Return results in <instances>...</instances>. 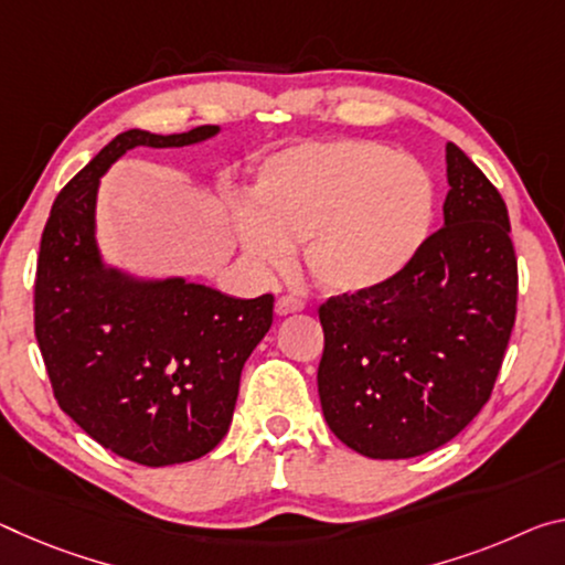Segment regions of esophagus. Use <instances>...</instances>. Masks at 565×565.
I'll return each instance as SVG.
<instances>
[{
  "label": "esophagus",
  "mask_w": 565,
  "mask_h": 565,
  "mask_svg": "<svg viewBox=\"0 0 565 565\" xmlns=\"http://www.w3.org/2000/svg\"><path fill=\"white\" fill-rule=\"evenodd\" d=\"M303 309V301L294 299V297H281L276 301V315L279 317H289V315H297V311Z\"/></svg>",
  "instance_id": "obj_1"
}]
</instances>
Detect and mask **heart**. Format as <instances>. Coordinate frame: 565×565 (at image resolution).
<instances>
[{
	"label": "heart",
	"mask_w": 565,
	"mask_h": 565,
	"mask_svg": "<svg viewBox=\"0 0 565 565\" xmlns=\"http://www.w3.org/2000/svg\"><path fill=\"white\" fill-rule=\"evenodd\" d=\"M435 185L415 158L360 140L307 142L268 158L254 183V209L236 231L258 268L303 266L331 294H366L395 281L425 246Z\"/></svg>",
	"instance_id": "b5f03b06"
}]
</instances>
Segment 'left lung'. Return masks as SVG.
Here are the masks:
<instances>
[{
	"mask_svg": "<svg viewBox=\"0 0 565 565\" xmlns=\"http://www.w3.org/2000/svg\"><path fill=\"white\" fill-rule=\"evenodd\" d=\"M445 226L382 289L319 307L317 384L327 425L374 460L450 443L492 395L518 309L503 195L447 142Z\"/></svg>",
	"mask_w": 565,
	"mask_h": 565,
	"instance_id": "left-lung-1",
	"label": "left lung"
}]
</instances>
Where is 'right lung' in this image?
<instances>
[{
	"instance_id": "1",
	"label": "right lung",
	"mask_w": 565,
	"mask_h": 565,
	"mask_svg": "<svg viewBox=\"0 0 565 565\" xmlns=\"http://www.w3.org/2000/svg\"><path fill=\"white\" fill-rule=\"evenodd\" d=\"M216 132L218 125L120 132L62 188L40 241L34 337L57 405L95 443L148 468L203 458L223 440L241 370L274 321V297L234 299L105 268L97 185L125 150L181 148Z\"/></svg>"
}]
</instances>
